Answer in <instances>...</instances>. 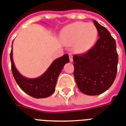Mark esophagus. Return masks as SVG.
<instances>
[{
    "instance_id": "1",
    "label": "esophagus",
    "mask_w": 126,
    "mask_h": 126,
    "mask_svg": "<svg viewBox=\"0 0 126 126\" xmlns=\"http://www.w3.org/2000/svg\"><path fill=\"white\" fill-rule=\"evenodd\" d=\"M69 58H70V61L71 62H73V56H72V54H69Z\"/></svg>"
}]
</instances>
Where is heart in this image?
Listing matches in <instances>:
<instances>
[{
  "instance_id": "b5f03b06",
  "label": "heart",
  "mask_w": 126,
  "mask_h": 126,
  "mask_svg": "<svg viewBox=\"0 0 126 126\" xmlns=\"http://www.w3.org/2000/svg\"><path fill=\"white\" fill-rule=\"evenodd\" d=\"M98 30L94 23L77 21L69 24L61 33V41L66 45L74 43L78 51L90 48L96 41Z\"/></svg>"
}]
</instances>
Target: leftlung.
Instances as JSON below:
<instances>
[{
  "label": "left lung",
  "mask_w": 126,
  "mask_h": 126,
  "mask_svg": "<svg viewBox=\"0 0 126 126\" xmlns=\"http://www.w3.org/2000/svg\"><path fill=\"white\" fill-rule=\"evenodd\" d=\"M99 39L84 54H75L74 76L80 91L87 95H98L112 85L117 73L118 56L114 39L95 20Z\"/></svg>",
  "instance_id": "left-lung-1"
}]
</instances>
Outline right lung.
Here are the masks:
<instances>
[{"instance_id":"right-lung-1","label":"right lung","mask_w":126,"mask_h":126,"mask_svg":"<svg viewBox=\"0 0 126 126\" xmlns=\"http://www.w3.org/2000/svg\"><path fill=\"white\" fill-rule=\"evenodd\" d=\"M12 72L16 81L23 91L36 98H47L55 91L57 79L64 65L70 61L68 54L54 60L43 75L37 78L23 77L16 69L12 58V45L10 52Z\"/></svg>"}]
</instances>
